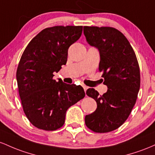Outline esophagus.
Instances as JSON below:
<instances>
[{
    "label": "esophagus",
    "mask_w": 155,
    "mask_h": 155,
    "mask_svg": "<svg viewBox=\"0 0 155 155\" xmlns=\"http://www.w3.org/2000/svg\"><path fill=\"white\" fill-rule=\"evenodd\" d=\"M83 89H84L85 92H86V90L88 89V86H86V85H83Z\"/></svg>",
    "instance_id": "obj_1"
}]
</instances>
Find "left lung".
<instances>
[{"mask_svg": "<svg viewBox=\"0 0 155 155\" xmlns=\"http://www.w3.org/2000/svg\"><path fill=\"white\" fill-rule=\"evenodd\" d=\"M87 41L100 51L99 71L102 72L106 93L94 88L86 94L97 102L96 110L85 117L88 129L94 133L114 131L129 117L140 89V74L136 55L121 31L112 27L84 26Z\"/></svg>", "mask_w": 155, "mask_h": 155, "instance_id": "1", "label": "left lung"}]
</instances>
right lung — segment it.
I'll use <instances>...</instances> for the list:
<instances>
[{
    "label": "right lung",
    "mask_w": 155,
    "mask_h": 155,
    "mask_svg": "<svg viewBox=\"0 0 155 155\" xmlns=\"http://www.w3.org/2000/svg\"><path fill=\"white\" fill-rule=\"evenodd\" d=\"M83 26L57 25L45 28L24 50L17 69L23 111L36 127L54 131L61 127L69 107L85 97L83 87L53 79L67 61L68 49L79 39Z\"/></svg>",
    "instance_id": "right-lung-1"
}]
</instances>
